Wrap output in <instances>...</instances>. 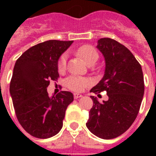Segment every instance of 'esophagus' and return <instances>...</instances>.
Segmentation results:
<instances>
[{
    "label": "esophagus",
    "mask_w": 156,
    "mask_h": 156,
    "mask_svg": "<svg viewBox=\"0 0 156 156\" xmlns=\"http://www.w3.org/2000/svg\"><path fill=\"white\" fill-rule=\"evenodd\" d=\"M82 97V94H78V93H75L74 94V98L77 99V98H80Z\"/></svg>",
    "instance_id": "34e87169"
}]
</instances>
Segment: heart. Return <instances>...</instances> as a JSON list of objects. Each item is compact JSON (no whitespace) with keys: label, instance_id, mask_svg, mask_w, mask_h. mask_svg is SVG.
Segmentation results:
<instances>
[{"label":"heart","instance_id":"heart-1","mask_svg":"<svg viewBox=\"0 0 156 156\" xmlns=\"http://www.w3.org/2000/svg\"><path fill=\"white\" fill-rule=\"evenodd\" d=\"M76 54L82 58L89 66H94L99 58L98 53L95 48L90 45H83L76 50ZM67 54H63L59 58L58 62V70L59 73H63L66 69L67 64ZM90 84V81L83 77L77 76H70L66 80V85L70 90L73 91H82L85 87Z\"/></svg>","mask_w":156,"mask_h":156}]
</instances>
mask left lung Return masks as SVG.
<instances>
[{
    "mask_svg": "<svg viewBox=\"0 0 156 156\" xmlns=\"http://www.w3.org/2000/svg\"><path fill=\"white\" fill-rule=\"evenodd\" d=\"M97 48L105 60L103 78L90 92H107L108 101L100 103L94 96L87 127L95 136L112 139L126 132L134 122L144 91L140 63L130 51L110 38H101Z\"/></svg>",
    "mask_w": 156,
    "mask_h": 156,
    "instance_id": "obj_1",
    "label": "left lung"
}]
</instances>
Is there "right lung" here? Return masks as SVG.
<instances>
[{
	"label": "right lung",
	"mask_w": 156,
	"mask_h": 156,
	"mask_svg": "<svg viewBox=\"0 0 156 156\" xmlns=\"http://www.w3.org/2000/svg\"><path fill=\"white\" fill-rule=\"evenodd\" d=\"M73 41L51 40L29 48L14 66L10 94L23 129L38 138H49L62 127L66 110L73 94L61 91L49 97L50 80L59 77L58 62Z\"/></svg>",
	"instance_id": "1"
}]
</instances>
